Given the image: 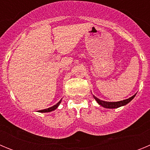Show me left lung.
Listing matches in <instances>:
<instances>
[{
	"label": "left lung",
	"instance_id": "left-lung-1",
	"mask_svg": "<svg viewBox=\"0 0 150 150\" xmlns=\"http://www.w3.org/2000/svg\"><path fill=\"white\" fill-rule=\"evenodd\" d=\"M135 95H136V94H135V95H134L132 97H131V98H129L125 99V100H120V101H116V102L104 101V100H100L99 98H96L95 95H93V98L95 99V100L98 102V104L99 105L102 106V107H104V108L114 109V108H118V107H122V106L126 105L127 104H128V103H129V102L131 101V100H132L134 98Z\"/></svg>",
	"mask_w": 150,
	"mask_h": 150
}]
</instances>
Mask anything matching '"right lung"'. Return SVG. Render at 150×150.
<instances>
[{
    "label": "right lung",
    "instance_id": "add662e5",
    "mask_svg": "<svg viewBox=\"0 0 150 150\" xmlns=\"http://www.w3.org/2000/svg\"><path fill=\"white\" fill-rule=\"evenodd\" d=\"M61 102H62V100H60V101H59L55 105L52 106V107H50V108H47V109H44V110H38L39 112H51V111L55 110L56 108H58V107L59 106V104H61Z\"/></svg>",
    "mask_w": 150,
    "mask_h": 150
}]
</instances>
